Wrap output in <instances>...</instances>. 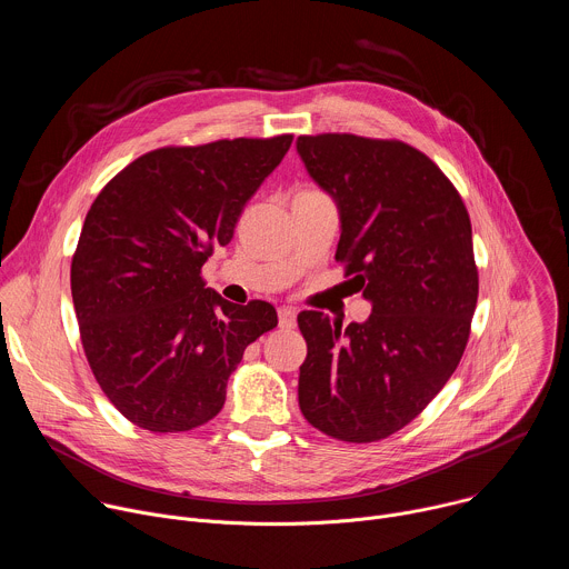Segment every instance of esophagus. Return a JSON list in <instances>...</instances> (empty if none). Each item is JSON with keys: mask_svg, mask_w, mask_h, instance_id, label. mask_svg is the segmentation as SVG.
Segmentation results:
<instances>
[{"mask_svg": "<svg viewBox=\"0 0 569 569\" xmlns=\"http://www.w3.org/2000/svg\"><path fill=\"white\" fill-rule=\"evenodd\" d=\"M297 323V310L290 306H281L279 308V327L281 329H295Z\"/></svg>", "mask_w": 569, "mask_h": 569, "instance_id": "esophagus-1", "label": "esophagus"}]
</instances>
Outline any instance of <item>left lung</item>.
Listing matches in <instances>:
<instances>
[{
  "mask_svg": "<svg viewBox=\"0 0 569 569\" xmlns=\"http://www.w3.org/2000/svg\"><path fill=\"white\" fill-rule=\"evenodd\" d=\"M310 178L333 196L336 261L371 301L365 323L297 315L308 353L299 408L319 432L371 443L412 423L455 373L479 274L468 209L419 148L351 132L301 134Z\"/></svg>",
  "mask_w": 569,
  "mask_h": 569,
  "instance_id": "obj_1",
  "label": "left lung"
}]
</instances>
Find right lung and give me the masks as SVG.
Segmentation results:
<instances>
[{"instance_id": "right-lung-1", "label": "right lung", "mask_w": 569, "mask_h": 569, "mask_svg": "<svg viewBox=\"0 0 569 569\" xmlns=\"http://www.w3.org/2000/svg\"><path fill=\"white\" fill-rule=\"evenodd\" d=\"M292 134L154 148L92 202L71 257V299L90 369L114 408L154 435L189 432L224 405L246 349L279 319L207 288L204 261Z\"/></svg>"}]
</instances>
